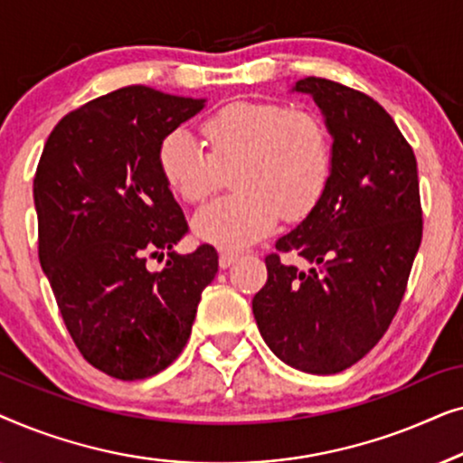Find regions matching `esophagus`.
Returning <instances> with one entry per match:
<instances>
[{"label": "esophagus", "mask_w": 463, "mask_h": 463, "mask_svg": "<svg viewBox=\"0 0 463 463\" xmlns=\"http://www.w3.org/2000/svg\"><path fill=\"white\" fill-rule=\"evenodd\" d=\"M238 252H232V250H223V252H221V255H219V265H221V268H230V265L233 263V261H238Z\"/></svg>", "instance_id": "34e87169"}]
</instances>
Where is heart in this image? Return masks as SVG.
Returning <instances> with one entry per match:
<instances>
[{
    "label": "heart",
    "instance_id": "heart-1",
    "mask_svg": "<svg viewBox=\"0 0 463 463\" xmlns=\"http://www.w3.org/2000/svg\"><path fill=\"white\" fill-rule=\"evenodd\" d=\"M206 147L185 128L170 130L157 147L164 181L189 204H202L232 170L236 194L194 217L202 240L246 246L274 230L280 214L299 221L314 211L333 175V143L312 111L274 100H238L202 124Z\"/></svg>",
    "mask_w": 463,
    "mask_h": 463
}]
</instances>
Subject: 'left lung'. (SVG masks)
Returning a JSON list of instances; mask_svg holds the SVG:
<instances>
[{
    "label": "left lung",
    "instance_id": "left-lung-1",
    "mask_svg": "<svg viewBox=\"0 0 463 463\" xmlns=\"http://www.w3.org/2000/svg\"><path fill=\"white\" fill-rule=\"evenodd\" d=\"M333 135V175L301 225L265 257L252 299L259 333L293 369L333 375L369 354L401 307L423 219L413 147L369 94L303 78ZM295 251L309 270L284 266Z\"/></svg>",
    "mask_w": 463,
    "mask_h": 463
}]
</instances>
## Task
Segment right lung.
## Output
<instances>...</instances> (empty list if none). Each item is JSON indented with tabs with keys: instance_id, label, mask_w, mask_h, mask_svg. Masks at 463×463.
<instances>
[{
	"instance_id": "right-lung-1",
	"label": "right lung",
	"mask_w": 463,
	"mask_h": 463,
	"mask_svg": "<svg viewBox=\"0 0 463 463\" xmlns=\"http://www.w3.org/2000/svg\"><path fill=\"white\" fill-rule=\"evenodd\" d=\"M204 100L126 86L69 111L35 170L37 255L75 347L107 375L135 382L173 364L219 269L202 244L173 246L189 225L157 147ZM168 256L162 272L149 258Z\"/></svg>"
}]
</instances>
